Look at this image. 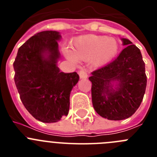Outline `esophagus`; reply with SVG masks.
<instances>
[{
  "mask_svg": "<svg viewBox=\"0 0 157 157\" xmlns=\"http://www.w3.org/2000/svg\"><path fill=\"white\" fill-rule=\"evenodd\" d=\"M78 75H79L80 78H86L88 77L87 71L85 69H82V70L78 72Z\"/></svg>",
  "mask_w": 157,
  "mask_h": 157,
  "instance_id": "obj_1",
  "label": "esophagus"
}]
</instances>
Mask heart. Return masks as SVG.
<instances>
[{
	"instance_id": "1",
	"label": "heart",
	"mask_w": 157,
	"mask_h": 157,
	"mask_svg": "<svg viewBox=\"0 0 157 157\" xmlns=\"http://www.w3.org/2000/svg\"><path fill=\"white\" fill-rule=\"evenodd\" d=\"M71 50L65 49V56L70 61L90 60L94 65L109 63L119 50L118 41L112 37L88 34L77 37L72 43Z\"/></svg>"
}]
</instances>
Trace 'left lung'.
<instances>
[{"mask_svg": "<svg viewBox=\"0 0 157 157\" xmlns=\"http://www.w3.org/2000/svg\"><path fill=\"white\" fill-rule=\"evenodd\" d=\"M117 58L93 71V106L98 115L110 120L130 117L139 108L146 88L145 63L139 48L127 38ZM116 83L115 86L114 84Z\"/></svg>", "mask_w": 157, "mask_h": 157, "instance_id": "8db88e82", "label": "left lung"}]
</instances>
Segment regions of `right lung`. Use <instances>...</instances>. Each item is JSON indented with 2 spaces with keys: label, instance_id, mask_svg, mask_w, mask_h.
<instances>
[{
  "label": "right lung",
  "instance_id": "1",
  "mask_svg": "<svg viewBox=\"0 0 157 157\" xmlns=\"http://www.w3.org/2000/svg\"><path fill=\"white\" fill-rule=\"evenodd\" d=\"M55 30L41 31L19 47L13 63L20 99L31 116L43 123H56L67 116L70 94L79 76L59 71L58 41Z\"/></svg>",
  "mask_w": 157,
  "mask_h": 157
}]
</instances>
